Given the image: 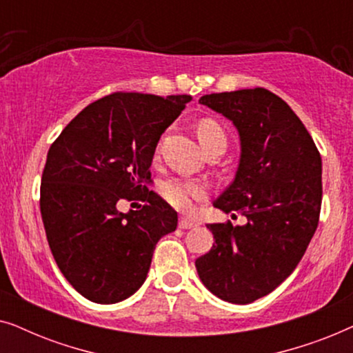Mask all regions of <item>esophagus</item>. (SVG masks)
Segmentation results:
<instances>
[{"label":"esophagus","instance_id":"1","mask_svg":"<svg viewBox=\"0 0 353 353\" xmlns=\"http://www.w3.org/2000/svg\"><path fill=\"white\" fill-rule=\"evenodd\" d=\"M178 226H180L181 230H191V228H196L197 223H196V221H192L190 219H185V216H183V219H180V223H178Z\"/></svg>","mask_w":353,"mask_h":353}]
</instances>
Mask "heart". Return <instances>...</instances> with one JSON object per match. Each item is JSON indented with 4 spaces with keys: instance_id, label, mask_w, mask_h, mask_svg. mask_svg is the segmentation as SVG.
<instances>
[{
    "instance_id": "1",
    "label": "heart",
    "mask_w": 353,
    "mask_h": 353,
    "mask_svg": "<svg viewBox=\"0 0 353 353\" xmlns=\"http://www.w3.org/2000/svg\"><path fill=\"white\" fill-rule=\"evenodd\" d=\"M197 138L202 148L209 149L216 143H226L225 132L214 120H199L196 127ZM207 185L197 180H185V178H172L161 185V194L168 204L180 210H190L196 201H202L207 197Z\"/></svg>"
}]
</instances>
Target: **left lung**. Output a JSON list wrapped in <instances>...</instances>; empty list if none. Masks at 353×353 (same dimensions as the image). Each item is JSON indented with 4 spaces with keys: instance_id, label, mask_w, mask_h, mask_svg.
Wrapping results in <instances>:
<instances>
[{
    "instance_id": "8db88e82",
    "label": "left lung",
    "mask_w": 353,
    "mask_h": 353,
    "mask_svg": "<svg viewBox=\"0 0 353 353\" xmlns=\"http://www.w3.org/2000/svg\"><path fill=\"white\" fill-rule=\"evenodd\" d=\"M199 103L238 128V170L214 205L226 214L239 212L248 221L207 225L215 244L196 260V268L204 286L221 301L250 303L296 270L315 234L321 156L301 119L272 91L212 93Z\"/></svg>"
}]
</instances>
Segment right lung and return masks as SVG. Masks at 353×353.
Masks as SVG:
<instances>
[{
  "instance_id": "obj_1",
  "label": "right lung",
  "mask_w": 353,
  "mask_h": 353,
  "mask_svg": "<svg viewBox=\"0 0 353 353\" xmlns=\"http://www.w3.org/2000/svg\"><path fill=\"white\" fill-rule=\"evenodd\" d=\"M192 98L117 91L81 110L48 151L40 210L57 267L81 296L115 303L148 276L157 241L176 212L149 191L154 151ZM141 200L122 214L119 200Z\"/></svg>"
}]
</instances>
